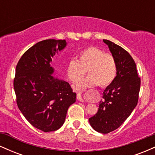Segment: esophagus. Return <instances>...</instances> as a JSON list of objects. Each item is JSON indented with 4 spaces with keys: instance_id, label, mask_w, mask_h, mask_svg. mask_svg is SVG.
<instances>
[{
    "instance_id": "1",
    "label": "esophagus",
    "mask_w": 155,
    "mask_h": 155,
    "mask_svg": "<svg viewBox=\"0 0 155 155\" xmlns=\"http://www.w3.org/2000/svg\"><path fill=\"white\" fill-rule=\"evenodd\" d=\"M76 98L79 101H81V102H84V100L82 98V96H81V92H77V95H76Z\"/></svg>"
}]
</instances>
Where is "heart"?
Listing matches in <instances>:
<instances>
[{
    "instance_id": "heart-1",
    "label": "heart",
    "mask_w": 155,
    "mask_h": 155,
    "mask_svg": "<svg viewBox=\"0 0 155 155\" xmlns=\"http://www.w3.org/2000/svg\"><path fill=\"white\" fill-rule=\"evenodd\" d=\"M86 71L89 76L74 86L77 90L97 84L102 88L109 86L116 79L118 66L114 55L105 53L99 48L89 47L78 53L76 60L68 62L66 75L72 82L75 83L85 75Z\"/></svg>"
}]
</instances>
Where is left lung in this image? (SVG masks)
I'll use <instances>...</instances> for the list:
<instances>
[{
	"instance_id": "8db88e82",
	"label": "left lung",
	"mask_w": 155,
	"mask_h": 155,
	"mask_svg": "<svg viewBox=\"0 0 155 155\" xmlns=\"http://www.w3.org/2000/svg\"><path fill=\"white\" fill-rule=\"evenodd\" d=\"M103 41L116 59L118 71L114 81L104 90L98 111L89 122L95 130L106 134L120 127L136 108L140 79L130 54L116 44Z\"/></svg>"
}]
</instances>
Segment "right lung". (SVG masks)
<instances>
[{"mask_svg": "<svg viewBox=\"0 0 155 155\" xmlns=\"http://www.w3.org/2000/svg\"><path fill=\"white\" fill-rule=\"evenodd\" d=\"M65 40L47 39L28 49L19 59L14 79L19 109L33 127L58 130L76 94L67 81L54 78L51 58L66 47Z\"/></svg>", "mask_w": 155, "mask_h": 155, "instance_id": "right-lung-1", "label": "right lung"}]
</instances>
